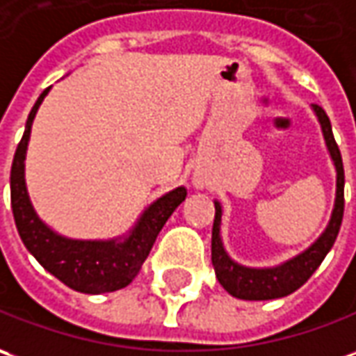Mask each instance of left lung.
I'll list each match as a JSON object with an SVG mask.
<instances>
[{
	"label": "left lung",
	"mask_w": 356,
	"mask_h": 356,
	"mask_svg": "<svg viewBox=\"0 0 356 356\" xmlns=\"http://www.w3.org/2000/svg\"><path fill=\"white\" fill-rule=\"evenodd\" d=\"M314 113L318 115L321 132H323L330 156L335 163V171H337V193H335V207L331 212L330 224H327L325 232L318 238V241L306 249L304 253L296 255L294 259L286 261L279 267H273V269H249V267L238 265L236 261L229 259V255L222 245V238H220L222 207H220V202H214L216 214H214V226H212V265H214L216 279H218L220 284L236 298L273 300L289 296L310 279L314 270L320 267L321 261L325 259V255L330 253V249L333 248V243L337 239L341 222H343V210H345L343 159H341L339 146L333 138L330 117L318 105H314Z\"/></svg>",
	"instance_id": "left-lung-1"
}]
</instances>
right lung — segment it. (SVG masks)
<instances>
[{
    "mask_svg": "<svg viewBox=\"0 0 356 356\" xmlns=\"http://www.w3.org/2000/svg\"><path fill=\"white\" fill-rule=\"evenodd\" d=\"M48 91L50 87L40 93L35 107L31 108L25 134L17 146L11 165V209L17 232L25 248L35 255V259L70 289L86 294L124 289L136 277L138 270L142 269L163 224L173 214V210L185 200L187 188L177 187L158 198L154 204H149L124 241H81L58 236L36 216L25 187L26 144L36 111Z\"/></svg>",
    "mask_w": 356,
    "mask_h": 356,
    "instance_id": "right-lung-1",
    "label": "right lung"
}]
</instances>
